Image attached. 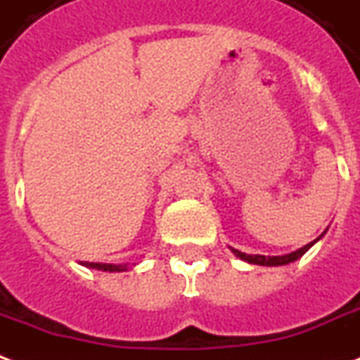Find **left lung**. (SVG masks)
<instances>
[{
	"mask_svg": "<svg viewBox=\"0 0 360 360\" xmlns=\"http://www.w3.org/2000/svg\"><path fill=\"white\" fill-rule=\"evenodd\" d=\"M322 236V234H321ZM319 236V238H321ZM316 238V240H319ZM316 240L309 242V244H305L303 248H300V250H295V252H292V254H286V255H273V257H269V255H250V254H244V252H238V250H233V254L236 255V257H240V259H244V262L248 263H254V265H265V267H276V265H288V263L295 262V259H300L305 252H307L309 248L313 246Z\"/></svg>",
	"mask_w": 360,
	"mask_h": 360,
	"instance_id": "obj_1",
	"label": "left lung"
}]
</instances>
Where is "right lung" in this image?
I'll return each mask as SVG.
<instances>
[{"label":"right lung","mask_w":360,"mask_h":360,"mask_svg":"<svg viewBox=\"0 0 360 360\" xmlns=\"http://www.w3.org/2000/svg\"><path fill=\"white\" fill-rule=\"evenodd\" d=\"M85 265L91 269H98V271H108V273H122L127 269V265H112V263H85Z\"/></svg>","instance_id":"1"}]
</instances>
